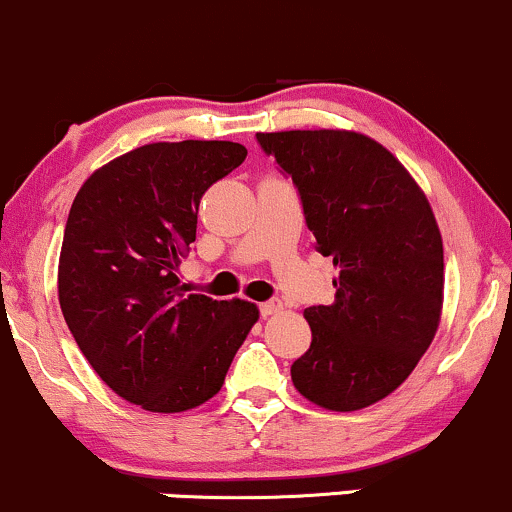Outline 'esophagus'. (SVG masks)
I'll return each mask as SVG.
<instances>
[{"instance_id":"obj_1","label":"esophagus","mask_w":512,"mask_h":512,"mask_svg":"<svg viewBox=\"0 0 512 512\" xmlns=\"http://www.w3.org/2000/svg\"><path fill=\"white\" fill-rule=\"evenodd\" d=\"M283 312V302L280 300H268L261 304V314L263 317H273V314H280Z\"/></svg>"}]
</instances>
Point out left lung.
I'll use <instances>...</instances> for the list:
<instances>
[{
  "instance_id": "left-lung-1",
  "label": "left lung",
  "mask_w": 512,
  "mask_h": 512,
  "mask_svg": "<svg viewBox=\"0 0 512 512\" xmlns=\"http://www.w3.org/2000/svg\"><path fill=\"white\" fill-rule=\"evenodd\" d=\"M300 193L336 300L304 309L312 346L290 367L304 399L358 411L423 358L442 312V237L426 193L389 149L353 130L256 132Z\"/></svg>"
}]
</instances>
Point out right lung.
I'll use <instances>...</instances> for the list:
<instances>
[{"instance_id":"right-lung-1","label":"right lung","mask_w":512,"mask_h":512,"mask_svg":"<svg viewBox=\"0 0 512 512\" xmlns=\"http://www.w3.org/2000/svg\"><path fill=\"white\" fill-rule=\"evenodd\" d=\"M244 159L239 142H154L96 169L72 203L62 317L96 375L145 411L212 399L258 321L256 304L193 295L179 280L200 198Z\"/></svg>"}]
</instances>
